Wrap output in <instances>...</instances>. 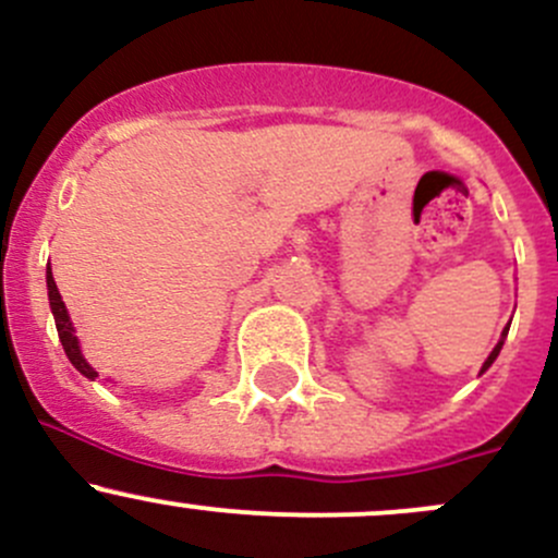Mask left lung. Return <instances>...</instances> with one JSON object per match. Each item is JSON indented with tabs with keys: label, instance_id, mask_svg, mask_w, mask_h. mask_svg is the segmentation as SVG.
I'll return each instance as SVG.
<instances>
[{
	"label": "left lung",
	"instance_id": "8db88e82",
	"mask_svg": "<svg viewBox=\"0 0 558 558\" xmlns=\"http://www.w3.org/2000/svg\"><path fill=\"white\" fill-rule=\"evenodd\" d=\"M508 330H510V325L505 327V330H502V338H499V343H497V347L492 349V354H489V357H486V363H484V367H481V373H484L486 367H489V365L494 363V360H497V354H499V349H502V343H505V336H508Z\"/></svg>",
	"mask_w": 558,
	"mask_h": 558
}]
</instances>
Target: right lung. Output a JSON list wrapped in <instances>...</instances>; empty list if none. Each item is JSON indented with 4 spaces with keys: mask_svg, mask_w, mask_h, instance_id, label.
I'll return each mask as SVG.
<instances>
[{
    "mask_svg": "<svg viewBox=\"0 0 558 558\" xmlns=\"http://www.w3.org/2000/svg\"><path fill=\"white\" fill-rule=\"evenodd\" d=\"M48 298H50V308H53V319H56V330H59V338H61V347H64L69 363L77 367L80 373H83L85 378H96L99 373L94 371L88 363H85V357L80 354V347H77V336H74V327H72V319H69L66 314V306L64 301H61V292L59 287H56L53 281V271H50L48 266Z\"/></svg>",
    "mask_w": 558,
    "mask_h": 558,
    "instance_id": "1",
    "label": "right lung"
}]
</instances>
